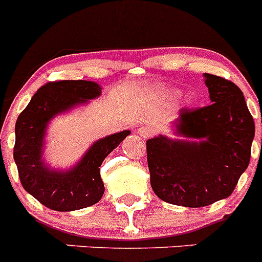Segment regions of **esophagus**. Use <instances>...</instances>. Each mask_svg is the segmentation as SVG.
Returning a JSON list of instances; mask_svg holds the SVG:
<instances>
[{"label":"esophagus","instance_id":"obj_1","mask_svg":"<svg viewBox=\"0 0 262 262\" xmlns=\"http://www.w3.org/2000/svg\"><path fill=\"white\" fill-rule=\"evenodd\" d=\"M136 131H138V134L142 136V138H151V136L155 134L154 127L148 126V124H144V126L139 127Z\"/></svg>","mask_w":262,"mask_h":262}]
</instances>
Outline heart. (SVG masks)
I'll list each match as a JSON object with an SVG mask.
<instances>
[{"label":"heart","mask_w":262,"mask_h":262,"mask_svg":"<svg viewBox=\"0 0 262 262\" xmlns=\"http://www.w3.org/2000/svg\"><path fill=\"white\" fill-rule=\"evenodd\" d=\"M174 94H176V96H177V94H178V93H177V92H176V93H174Z\"/></svg>","instance_id":"obj_1"}]
</instances>
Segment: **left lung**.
I'll list each match as a JSON object with an SVG mask.
<instances>
[{
  "label": "left lung",
  "mask_w": 262,
  "mask_h": 262,
  "mask_svg": "<svg viewBox=\"0 0 262 262\" xmlns=\"http://www.w3.org/2000/svg\"><path fill=\"white\" fill-rule=\"evenodd\" d=\"M211 105L181 108L176 134L147 140L151 186L164 202L203 207L230 196L248 168L254 122L243 92L223 77L205 73Z\"/></svg>",
  "instance_id": "obj_1"
}]
</instances>
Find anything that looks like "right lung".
<instances>
[{
	"instance_id": "add662e5",
	"label": "right lung",
	"mask_w": 262,
	"mask_h": 262,
	"mask_svg": "<svg viewBox=\"0 0 262 262\" xmlns=\"http://www.w3.org/2000/svg\"><path fill=\"white\" fill-rule=\"evenodd\" d=\"M93 81L64 80L47 82L38 89L15 123L14 161L22 186L41 205L55 211H73L94 205L105 186L99 168L129 131L99 139L82 159L68 170L51 169L43 161L45 136L52 118L101 96Z\"/></svg>"
}]
</instances>
